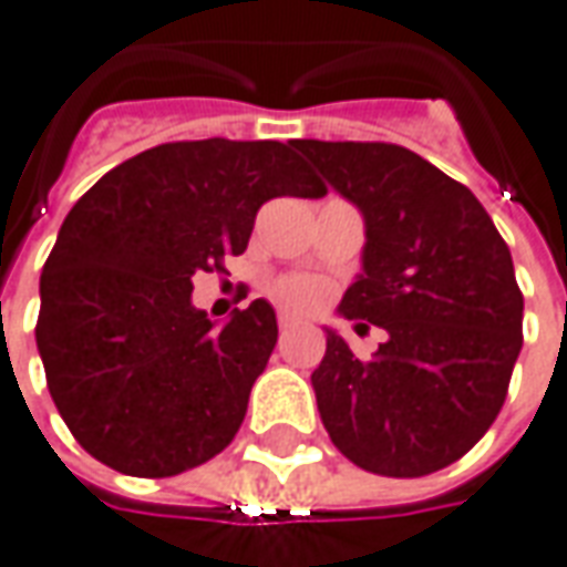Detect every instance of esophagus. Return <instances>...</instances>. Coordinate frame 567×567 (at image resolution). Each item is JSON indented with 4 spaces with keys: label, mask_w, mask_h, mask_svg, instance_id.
I'll list each match as a JSON object with an SVG mask.
<instances>
[{
    "label": "esophagus",
    "mask_w": 567,
    "mask_h": 567,
    "mask_svg": "<svg viewBox=\"0 0 567 567\" xmlns=\"http://www.w3.org/2000/svg\"><path fill=\"white\" fill-rule=\"evenodd\" d=\"M277 327H280V330L287 333V330H292V327H296V318H292V315H287V311H284V315L277 318Z\"/></svg>",
    "instance_id": "34e87169"
}]
</instances>
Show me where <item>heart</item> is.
I'll use <instances>...</instances> for the list:
<instances>
[{
    "instance_id": "obj_1",
    "label": "heart",
    "mask_w": 567,
    "mask_h": 567,
    "mask_svg": "<svg viewBox=\"0 0 567 567\" xmlns=\"http://www.w3.org/2000/svg\"><path fill=\"white\" fill-rule=\"evenodd\" d=\"M275 299L284 302L292 311H315L327 299V287L318 277L308 275H290L280 277L275 284Z\"/></svg>"
}]
</instances>
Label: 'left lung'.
<instances>
[{"mask_svg": "<svg viewBox=\"0 0 567 567\" xmlns=\"http://www.w3.org/2000/svg\"><path fill=\"white\" fill-rule=\"evenodd\" d=\"M292 147L364 216V275L339 315L389 333L361 361L327 330L311 373L323 429L367 472L444 470L497 420L522 351L525 299L509 246L470 187L401 144Z\"/></svg>", "mask_w": 567, "mask_h": 567, "instance_id": "8db88e82", "label": "left lung"}]
</instances>
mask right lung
<instances>
[{
	"label": "right lung",
	"instance_id": "obj_1",
	"mask_svg": "<svg viewBox=\"0 0 567 567\" xmlns=\"http://www.w3.org/2000/svg\"><path fill=\"white\" fill-rule=\"evenodd\" d=\"M323 194L292 142L228 138L157 144L82 194L39 277L37 346L89 454L166 478L231 444L275 351V308L256 299L216 330L190 277L244 252L261 203Z\"/></svg>",
	"mask_w": 567,
	"mask_h": 567
}]
</instances>
